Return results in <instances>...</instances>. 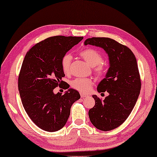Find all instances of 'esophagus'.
<instances>
[{
    "mask_svg": "<svg viewBox=\"0 0 157 157\" xmlns=\"http://www.w3.org/2000/svg\"><path fill=\"white\" fill-rule=\"evenodd\" d=\"M81 98H84L87 97V95L82 94V93H81Z\"/></svg>",
    "mask_w": 157,
    "mask_h": 157,
    "instance_id": "34e87169",
    "label": "esophagus"
}]
</instances>
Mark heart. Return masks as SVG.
I'll use <instances>...</instances> for the list:
<instances>
[{
    "instance_id": "1",
    "label": "heart",
    "mask_w": 157,
    "mask_h": 157,
    "mask_svg": "<svg viewBox=\"0 0 157 157\" xmlns=\"http://www.w3.org/2000/svg\"><path fill=\"white\" fill-rule=\"evenodd\" d=\"M80 56L84 59L88 64L93 67V71L98 78H102L106 75L107 67L103 61V56L96 49L89 48L79 53ZM72 56L70 54H66L61 61V66L64 74L69 75L70 72ZM94 82L90 78H76L70 82L72 88L81 93H88L91 91Z\"/></svg>"
}]
</instances>
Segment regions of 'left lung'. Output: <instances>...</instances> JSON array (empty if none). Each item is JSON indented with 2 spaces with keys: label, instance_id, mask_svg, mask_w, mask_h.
<instances>
[{
  "label": "left lung",
  "instance_id": "8db88e82",
  "mask_svg": "<svg viewBox=\"0 0 157 157\" xmlns=\"http://www.w3.org/2000/svg\"><path fill=\"white\" fill-rule=\"evenodd\" d=\"M85 44L101 47L108 53L110 68L98 86V91H107L104 100L93 95L95 104L89 111L91 123L101 131L113 130L129 116L141 89V79L135 56L129 47L106 37L87 38Z\"/></svg>",
  "mask_w": 157,
  "mask_h": 157
}]
</instances>
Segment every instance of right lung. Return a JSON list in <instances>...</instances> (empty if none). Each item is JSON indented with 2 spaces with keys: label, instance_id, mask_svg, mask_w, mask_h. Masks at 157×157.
Wrapping results in <instances>:
<instances>
[{
  "label": "right lung",
  "instance_id": "add662e5",
  "mask_svg": "<svg viewBox=\"0 0 157 157\" xmlns=\"http://www.w3.org/2000/svg\"><path fill=\"white\" fill-rule=\"evenodd\" d=\"M83 37L56 36L36 43L27 52L19 74L18 89L22 104L30 119L46 132H57L65 125L70 108L81 98L70 89L64 94H55L65 76L61 61ZM63 89L70 87L65 85Z\"/></svg>",
  "mask_w": 157,
  "mask_h": 157
}]
</instances>
